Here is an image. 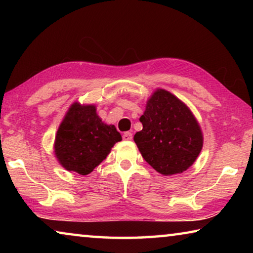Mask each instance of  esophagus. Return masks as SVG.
<instances>
[{
	"label": "esophagus",
	"instance_id": "obj_1",
	"mask_svg": "<svg viewBox=\"0 0 253 253\" xmlns=\"http://www.w3.org/2000/svg\"><path fill=\"white\" fill-rule=\"evenodd\" d=\"M123 139H124V140H131V139H132V134H131V132H129V131L124 132Z\"/></svg>",
	"mask_w": 253,
	"mask_h": 253
}]
</instances>
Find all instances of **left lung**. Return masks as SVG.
<instances>
[{
	"label": "left lung",
	"mask_w": 253,
	"mask_h": 253,
	"mask_svg": "<svg viewBox=\"0 0 253 253\" xmlns=\"http://www.w3.org/2000/svg\"><path fill=\"white\" fill-rule=\"evenodd\" d=\"M134 140L145 161L165 176L182 173L195 162L203 136L191 110L172 93L158 89L139 118Z\"/></svg>",
	"instance_id": "1"
}]
</instances>
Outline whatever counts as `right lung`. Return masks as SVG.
<instances>
[{
  "label": "right lung",
  "instance_id": "obj_1",
  "mask_svg": "<svg viewBox=\"0 0 253 253\" xmlns=\"http://www.w3.org/2000/svg\"><path fill=\"white\" fill-rule=\"evenodd\" d=\"M122 136L114 125H106L95 106L74 104L57 131L54 152L68 170L80 175L91 173L108 155Z\"/></svg>",
  "mask_w": 253,
  "mask_h": 253
}]
</instances>
